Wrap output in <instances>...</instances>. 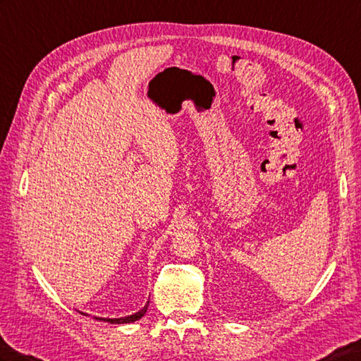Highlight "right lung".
Here are the masks:
<instances>
[{
	"label": "right lung",
	"mask_w": 361,
	"mask_h": 361,
	"mask_svg": "<svg viewBox=\"0 0 361 361\" xmlns=\"http://www.w3.org/2000/svg\"><path fill=\"white\" fill-rule=\"evenodd\" d=\"M147 307H148V303H147L139 312H136V314H133V315H128V317H122V319H99V317H96V319H98V320H104V322H107V323H118V324H122V323H133V322L139 320L140 317H144V314L147 312Z\"/></svg>",
	"instance_id": "obj_1"
}]
</instances>
